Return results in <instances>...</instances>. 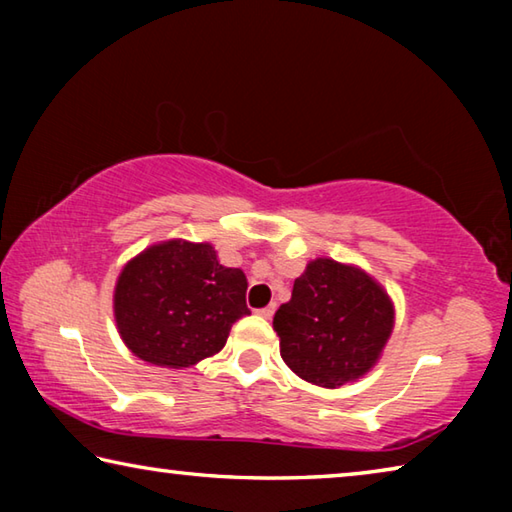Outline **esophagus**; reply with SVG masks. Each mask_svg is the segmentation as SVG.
<instances>
[{"instance_id": "1", "label": "esophagus", "mask_w": 512, "mask_h": 512, "mask_svg": "<svg viewBox=\"0 0 512 512\" xmlns=\"http://www.w3.org/2000/svg\"><path fill=\"white\" fill-rule=\"evenodd\" d=\"M257 314L262 316V318H271V316L275 314V305H268V307H264V309H257Z\"/></svg>"}]
</instances>
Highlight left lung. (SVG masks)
I'll return each mask as SVG.
<instances>
[{
    "label": "left lung",
    "instance_id": "8db88e82",
    "mask_svg": "<svg viewBox=\"0 0 512 512\" xmlns=\"http://www.w3.org/2000/svg\"><path fill=\"white\" fill-rule=\"evenodd\" d=\"M395 327L386 289L357 264L316 257L275 311L280 354L300 379L339 388L377 366Z\"/></svg>",
    "mask_w": 512,
    "mask_h": 512
}]
</instances>
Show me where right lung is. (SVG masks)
<instances>
[{
	"label": "right lung",
	"mask_w": 512,
	"mask_h": 512,
	"mask_svg": "<svg viewBox=\"0 0 512 512\" xmlns=\"http://www.w3.org/2000/svg\"><path fill=\"white\" fill-rule=\"evenodd\" d=\"M248 280L207 241L167 239L128 259L112 293L121 341L151 366L183 370L223 350L248 316Z\"/></svg>",
	"instance_id": "1"
}]
</instances>
